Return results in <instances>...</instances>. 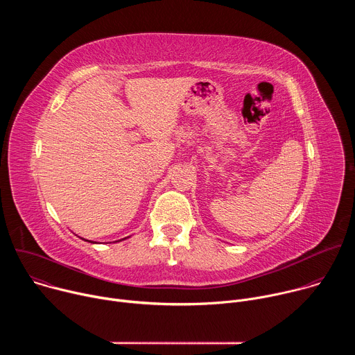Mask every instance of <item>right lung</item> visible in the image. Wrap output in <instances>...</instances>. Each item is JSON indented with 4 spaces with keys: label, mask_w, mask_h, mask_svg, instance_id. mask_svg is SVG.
Masks as SVG:
<instances>
[{
    "label": "right lung",
    "mask_w": 355,
    "mask_h": 355,
    "mask_svg": "<svg viewBox=\"0 0 355 355\" xmlns=\"http://www.w3.org/2000/svg\"><path fill=\"white\" fill-rule=\"evenodd\" d=\"M125 239H126V237H125ZM125 239H122V240H125ZM83 240H85V239H83ZM85 241H88V243H92V244H95V243H96V241H92V240H85ZM119 241H121V240H119Z\"/></svg>",
    "instance_id": "1"
}]
</instances>
